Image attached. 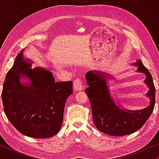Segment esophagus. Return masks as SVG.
<instances>
[{"label": "esophagus", "mask_w": 159, "mask_h": 159, "mask_svg": "<svg viewBox=\"0 0 159 159\" xmlns=\"http://www.w3.org/2000/svg\"><path fill=\"white\" fill-rule=\"evenodd\" d=\"M74 90L76 91H81L83 90V83L82 80L77 79L74 82Z\"/></svg>", "instance_id": "esophagus-1"}]
</instances>
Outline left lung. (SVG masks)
I'll use <instances>...</instances> for the list:
<instances>
[{
    "label": "left lung",
    "mask_w": 159,
    "mask_h": 159,
    "mask_svg": "<svg viewBox=\"0 0 159 159\" xmlns=\"http://www.w3.org/2000/svg\"><path fill=\"white\" fill-rule=\"evenodd\" d=\"M131 65L138 67L136 71L145 75L144 83L149 89L145 96L149 98L150 105L141 110L126 109L113 98L109 80L114 78L109 73L90 71L85 75L88 87L84 91L90 101L93 122L99 131L109 135L123 136L138 131L146 122L155 106L156 88L151 73L140 59Z\"/></svg>",
    "instance_id": "8db88e82"
}]
</instances>
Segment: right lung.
<instances>
[{
    "mask_svg": "<svg viewBox=\"0 0 159 159\" xmlns=\"http://www.w3.org/2000/svg\"><path fill=\"white\" fill-rule=\"evenodd\" d=\"M24 51L6 76L1 95L4 112L22 134L51 138L62 125L65 103L73 93L72 82H56L50 71L32 69V61L25 58Z\"/></svg>",
    "mask_w": 159,
    "mask_h": 159,
    "instance_id": "obj_1",
    "label": "right lung"
}]
</instances>
